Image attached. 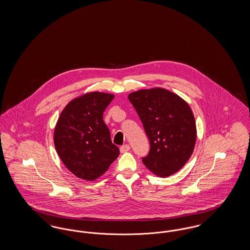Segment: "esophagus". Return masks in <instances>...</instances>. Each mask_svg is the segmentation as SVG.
Wrapping results in <instances>:
<instances>
[{
	"label": "esophagus",
	"instance_id": "esophagus-1",
	"mask_svg": "<svg viewBox=\"0 0 250 250\" xmlns=\"http://www.w3.org/2000/svg\"><path fill=\"white\" fill-rule=\"evenodd\" d=\"M129 150H130V146H129L128 144H125V145H123V146L120 147L121 153H126V152H128Z\"/></svg>",
	"mask_w": 250,
	"mask_h": 250
}]
</instances>
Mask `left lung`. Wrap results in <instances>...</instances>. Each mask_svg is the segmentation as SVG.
<instances>
[{
	"label": "left lung",
	"mask_w": 250,
	"mask_h": 250,
	"mask_svg": "<svg viewBox=\"0 0 250 250\" xmlns=\"http://www.w3.org/2000/svg\"><path fill=\"white\" fill-rule=\"evenodd\" d=\"M128 99L150 141L144 165L159 177L174 174L190 158L197 139L189 105L163 88L140 90L129 94Z\"/></svg>",
	"instance_id": "obj_1"
}]
</instances>
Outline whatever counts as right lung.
Returning a JSON list of instances; mask_svg holds the SVG:
<instances>
[{
    "instance_id": "obj_1",
    "label": "right lung",
    "mask_w": 250,
    "mask_h": 250,
    "mask_svg": "<svg viewBox=\"0 0 250 250\" xmlns=\"http://www.w3.org/2000/svg\"><path fill=\"white\" fill-rule=\"evenodd\" d=\"M114 95L92 92L70 101L62 109L54 130L61 160L79 178L93 181L104 174L118 157L103 112Z\"/></svg>"
}]
</instances>
